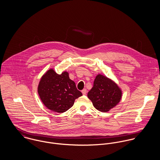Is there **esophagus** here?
I'll list each match as a JSON object with an SVG mask.
<instances>
[{"label": "esophagus", "mask_w": 160, "mask_h": 160, "mask_svg": "<svg viewBox=\"0 0 160 160\" xmlns=\"http://www.w3.org/2000/svg\"><path fill=\"white\" fill-rule=\"evenodd\" d=\"M82 93L83 95H86V93H87L86 89H84L82 91Z\"/></svg>", "instance_id": "obj_1"}]
</instances>
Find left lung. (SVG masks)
<instances>
[{"instance_id": "8db88e82", "label": "left lung", "mask_w": 160, "mask_h": 160, "mask_svg": "<svg viewBox=\"0 0 160 160\" xmlns=\"http://www.w3.org/2000/svg\"><path fill=\"white\" fill-rule=\"evenodd\" d=\"M122 92L118 85L110 79L98 74L93 86L88 92V97L93 107L100 112H107L120 101Z\"/></svg>"}]
</instances>
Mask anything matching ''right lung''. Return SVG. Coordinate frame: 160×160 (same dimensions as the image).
I'll list each match as a JSON object with an SVG mask.
<instances>
[{
    "mask_svg": "<svg viewBox=\"0 0 160 160\" xmlns=\"http://www.w3.org/2000/svg\"><path fill=\"white\" fill-rule=\"evenodd\" d=\"M38 91L46 107L59 113L71 108L75 99L82 95L77 89L75 82L69 79L68 72L58 74L52 69L43 75Z\"/></svg>",
    "mask_w": 160,
    "mask_h": 160,
    "instance_id": "1",
    "label": "right lung"
}]
</instances>
